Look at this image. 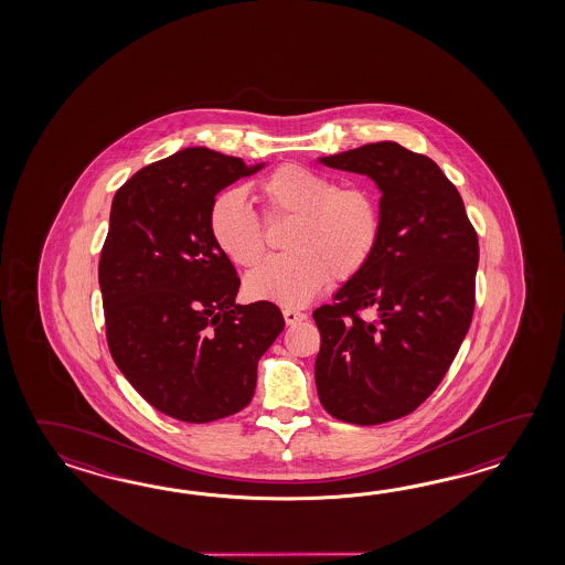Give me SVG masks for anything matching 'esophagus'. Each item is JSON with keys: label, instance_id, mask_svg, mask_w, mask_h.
Masks as SVG:
<instances>
[{"label": "esophagus", "instance_id": "1", "mask_svg": "<svg viewBox=\"0 0 565 565\" xmlns=\"http://www.w3.org/2000/svg\"><path fill=\"white\" fill-rule=\"evenodd\" d=\"M282 315H285V321H287V324H297L307 319V315H305V312L295 311V309H285Z\"/></svg>", "mask_w": 565, "mask_h": 565}]
</instances>
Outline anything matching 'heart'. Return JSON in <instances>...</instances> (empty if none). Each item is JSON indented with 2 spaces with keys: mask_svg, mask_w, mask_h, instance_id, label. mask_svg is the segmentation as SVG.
Listing matches in <instances>:
<instances>
[{
  "mask_svg": "<svg viewBox=\"0 0 565 565\" xmlns=\"http://www.w3.org/2000/svg\"><path fill=\"white\" fill-rule=\"evenodd\" d=\"M266 222L295 220L285 248L244 280L248 297L302 307L331 277L349 280L370 265L382 238V205L370 188H337L299 163L273 169L256 183ZM210 236L232 265L250 268L265 256V228L238 190L217 193L207 214Z\"/></svg>",
  "mask_w": 565,
  "mask_h": 565,
  "instance_id": "b5f03b06",
  "label": "heart"
}]
</instances>
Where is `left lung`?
Returning <instances> with one entry per match:
<instances>
[{"label": "left lung", "mask_w": 565, "mask_h": 565, "mask_svg": "<svg viewBox=\"0 0 565 565\" xmlns=\"http://www.w3.org/2000/svg\"><path fill=\"white\" fill-rule=\"evenodd\" d=\"M380 188L382 238L370 265L331 305L321 331L317 394L337 420L373 426L420 406L443 382L475 311L479 241L462 198L430 157L394 141L319 157ZM360 310L376 317L363 322Z\"/></svg>", "instance_id": "8db88e82"}]
</instances>
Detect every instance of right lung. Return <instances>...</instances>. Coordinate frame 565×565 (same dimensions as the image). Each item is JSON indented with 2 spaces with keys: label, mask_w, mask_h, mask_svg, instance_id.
Returning <instances> with one entry per match:
<instances>
[{
  "label": "right lung",
  "mask_w": 565,
  "mask_h": 565,
  "mask_svg": "<svg viewBox=\"0 0 565 565\" xmlns=\"http://www.w3.org/2000/svg\"><path fill=\"white\" fill-rule=\"evenodd\" d=\"M265 163L188 147L117 190L98 263L110 355L171 418L220 420L250 404L258 360L285 329L268 300L238 305L241 278L210 236L216 193Z\"/></svg>",
  "instance_id": "right-lung-1"
}]
</instances>
